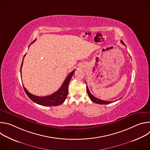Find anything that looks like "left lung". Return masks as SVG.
<instances>
[{
	"mask_svg": "<svg viewBox=\"0 0 150 150\" xmlns=\"http://www.w3.org/2000/svg\"><path fill=\"white\" fill-rule=\"evenodd\" d=\"M121 42H122V43L123 45H125L124 42H123L122 41H121ZM85 83H86V82H85ZM86 85H87V83H86ZM87 91L88 95L90 98L91 99V100L92 101L94 102L95 103L100 104H110V103H112L113 102V101H104V100H100V99H99V98H97L95 97H94V96H93V95L91 94V93L90 92V90H89V89H88V88L87 85Z\"/></svg>",
	"mask_w": 150,
	"mask_h": 150,
	"instance_id": "obj_1",
	"label": "left lung"
}]
</instances>
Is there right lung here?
I'll use <instances>...</instances> for the list:
<instances>
[{
  "label": "right lung",
  "instance_id": "1",
  "mask_svg": "<svg viewBox=\"0 0 150 150\" xmlns=\"http://www.w3.org/2000/svg\"><path fill=\"white\" fill-rule=\"evenodd\" d=\"M33 42H32V43ZM32 43H31V44H32ZM25 55H26V54L24 55V58ZM24 58H23V60H24ZM23 60L22 64H21V71H20L21 75V68H22L23 64ZM75 70L71 72L68 75V76L65 79V81L63 82L60 88L56 92L54 93L53 94H52L50 96H45V97H40V96H34V95L31 94L30 93H29L27 90V89L24 87V91H25V93L27 94V95L28 96V97L33 101H34V103L38 104L44 105V106H55V105H60L61 104H62L64 101H65V100L68 96L69 83L72 78V75L75 73Z\"/></svg>",
  "mask_w": 150,
  "mask_h": 150
}]
</instances>
